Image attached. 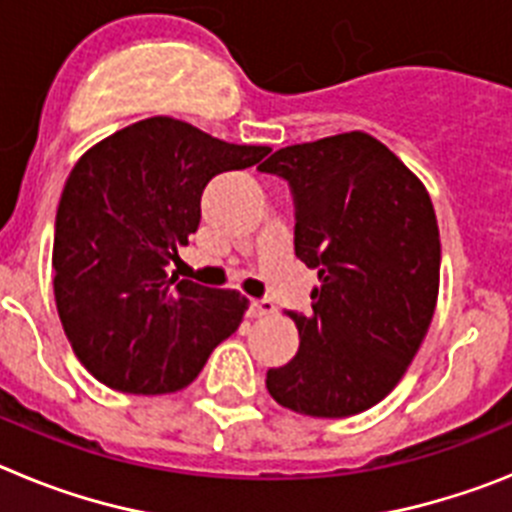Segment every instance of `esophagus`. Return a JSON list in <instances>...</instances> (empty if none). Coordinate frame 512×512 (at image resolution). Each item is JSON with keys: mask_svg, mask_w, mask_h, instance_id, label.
<instances>
[{"mask_svg": "<svg viewBox=\"0 0 512 512\" xmlns=\"http://www.w3.org/2000/svg\"><path fill=\"white\" fill-rule=\"evenodd\" d=\"M277 310L271 300H251L248 302V318H266L271 312Z\"/></svg>", "mask_w": 512, "mask_h": 512, "instance_id": "1", "label": "esophagus"}]
</instances>
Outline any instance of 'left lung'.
<instances>
[{
	"instance_id": "obj_1",
	"label": "left lung",
	"mask_w": 512,
	"mask_h": 512,
	"mask_svg": "<svg viewBox=\"0 0 512 512\" xmlns=\"http://www.w3.org/2000/svg\"><path fill=\"white\" fill-rule=\"evenodd\" d=\"M259 171L289 184L295 253L320 279L307 315L287 310L300 351L266 372V390L312 418L364 413L395 390L436 310L441 241L431 197L359 130L282 148Z\"/></svg>"
}]
</instances>
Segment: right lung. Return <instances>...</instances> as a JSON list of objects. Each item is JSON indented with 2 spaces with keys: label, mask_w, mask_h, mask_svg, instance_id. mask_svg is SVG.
Instances as JSON below:
<instances>
[{
  "label": "right lung",
  "mask_w": 512,
  "mask_h": 512,
  "mask_svg": "<svg viewBox=\"0 0 512 512\" xmlns=\"http://www.w3.org/2000/svg\"><path fill=\"white\" fill-rule=\"evenodd\" d=\"M266 146H235L174 117L117 130L66 179L53 235V292L74 354L112 390L166 395L202 372L248 300L169 277L200 225L207 182Z\"/></svg>",
  "instance_id": "1"
}]
</instances>
